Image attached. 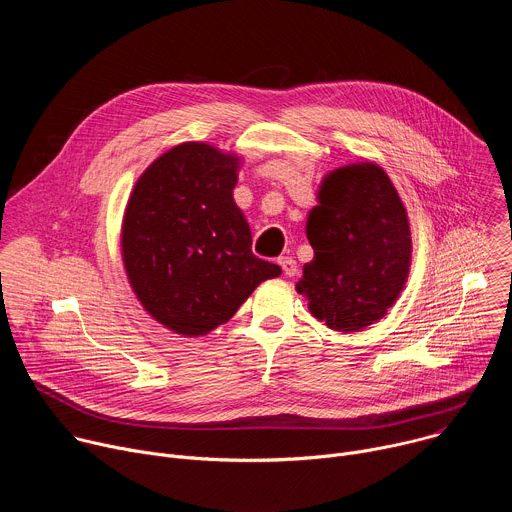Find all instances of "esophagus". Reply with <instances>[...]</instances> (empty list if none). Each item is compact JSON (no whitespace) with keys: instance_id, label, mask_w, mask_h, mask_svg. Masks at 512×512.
Masks as SVG:
<instances>
[{"instance_id":"1","label":"esophagus","mask_w":512,"mask_h":512,"mask_svg":"<svg viewBox=\"0 0 512 512\" xmlns=\"http://www.w3.org/2000/svg\"><path fill=\"white\" fill-rule=\"evenodd\" d=\"M277 263L281 265V269H283V273H285L287 277H294V275L298 273V263H296L294 259H291V257H279Z\"/></svg>"}]
</instances>
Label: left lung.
Masks as SVG:
<instances>
[{"instance_id": "1", "label": "left lung", "mask_w": 512, "mask_h": 512, "mask_svg": "<svg viewBox=\"0 0 512 512\" xmlns=\"http://www.w3.org/2000/svg\"><path fill=\"white\" fill-rule=\"evenodd\" d=\"M314 259L296 289L314 318L338 332L381 320L399 298L411 265L407 210L373 162L330 172L308 214Z\"/></svg>"}]
</instances>
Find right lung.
Instances as JSON below:
<instances>
[{
	"label": "right lung",
	"mask_w": 512,
	"mask_h": 512,
	"mask_svg": "<svg viewBox=\"0 0 512 512\" xmlns=\"http://www.w3.org/2000/svg\"><path fill=\"white\" fill-rule=\"evenodd\" d=\"M239 162L186 141L150 164L129 196L121 231L129 283L145 312L176 334H208L281 273L251 251L233 200Z\"/></svg>",
	"instance_id": "1"
}]
</instances>
